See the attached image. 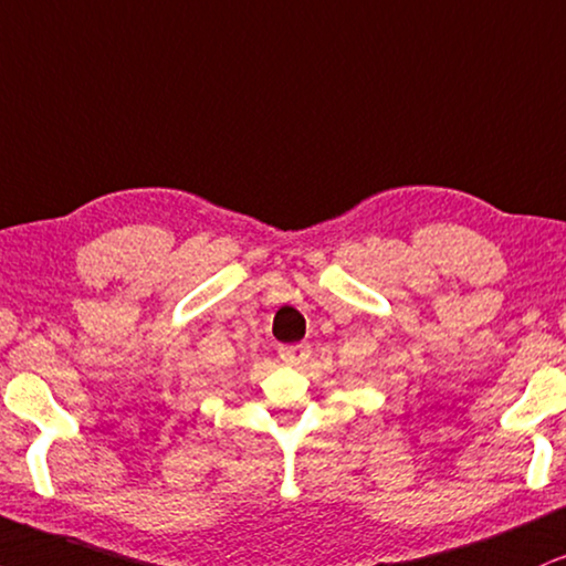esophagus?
Returning <instances> with one entry per match:
<instances>
[{"label": "esophagus", "mask_w": 566, "mask_h": 566, "mask_svg": "<svg viewBox=\"0 0 566 566\" xmlns=\"http://www.w3.org/2000/svg\"><path fill=\"white\" fill-rule=\"evenodd\" d=\"M279 357H282L287 366H300V363H305L307 357H311V347L303 345V342H297V345H282L279 347Z\"/></svg>", "instance_id": "1"}]
</instances>
